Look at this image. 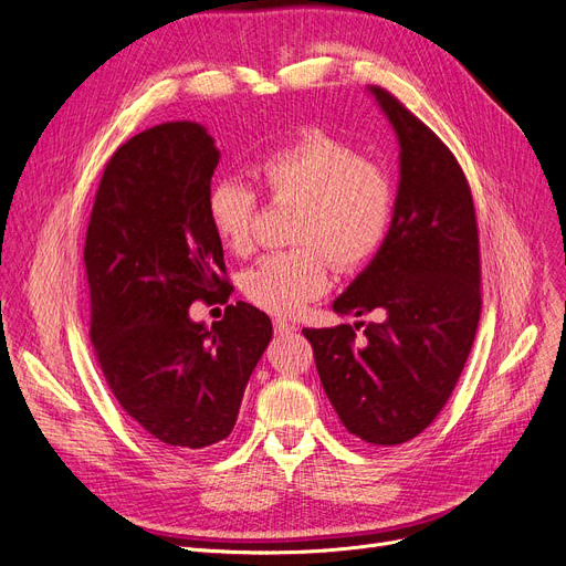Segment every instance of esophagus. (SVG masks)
Segmentation results:
<instances>
[{
	"label": "esophagus",
	"instance_id": "34e87169",
	"mask_svg": "<svg viewBox=\"0 0 566 566\" xmlns=\"http://www.w3.org/2000/svg\"><path fill=\"white\" fill-rule=\"evenodd\" d=\"M272 326H275V336H294V333L298 331L296 328V324H291V322H286V319H275V324H272Z\"/></svg>",
	"mask_w": 566,
	"mask_h": 566
}]
</instances>
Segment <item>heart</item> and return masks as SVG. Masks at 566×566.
I'll use <instances>...</instances> for the list:
<instances>
[{
  "mask_svg": "<svg viewBox=\"0 0 566 566\" xmlns=\"http://www.w3.org/2000/svg\"><path fill=\"white\" fill-rule=\"evenodd\" d=\"M272 200H294L291 242L242 277V294L270 315L291 317L328 289V262L338 270L366 263L387 238L394 214L389 177L345 142L305 130L249 165ZM217 242L242 256L254 244L256 193L240 179H217L205 198Z\"/></svg>",
  "mask_w": 566,
  "mask_h": 566,
  "instance_id": "b5f03b06",
  "label": "heart"
}]
</instances>
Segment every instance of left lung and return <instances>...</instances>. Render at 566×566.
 Returning <instances> with one entry per match:
<instances>
[{"instance_id":"obj_1","label":"left lung","mask_w":566,"mask_h":566,"mask_svg":"<svg viewBox=\"0 0 566 566\" xmlns=\"http://www.w3.org/2000/svg\"><path fill=\"white\" fill-rule=\"evenodd\" d=\"M399 142V188L378 254L333 301L380 322L303 328L340 422L373 446L422 433L464 370L480 319V254L471 188L448 146L403 104L368 86Z\"/></svg>"}]
</instances>
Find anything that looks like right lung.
<instances>
[{"instance_id": "add662e5", "label": "right lung", "mask_w": 566, "mask_h": 566, "mask_svg": "<svg viewBox=\"0 0 566 566\" xmlns=\"http://www.w3.org/2000/svg\"><path fill=\"white\" fill-rule=\"evenodd\" d=\"M219 158L193 120L135 135L104 167L83 249L104 378L133 422L177 454L230 436L272 338L265 312L242 301L212 328L188 315L191 303L230 289L205 212Z\"/></svg>"}]
</instances>
